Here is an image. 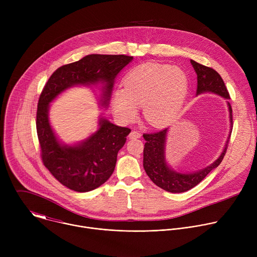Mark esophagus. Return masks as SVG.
Listing matches in <instances>:
<instances>
[{
	"mask_svg": "<svg viewBox=\"0 0 257 257\" xmlns=\"http://www.w3.org/2000/svg\"><path fill=\"white\" fill-rule=\"evenodd\" d=\"M141 137V133L138 131H131L129 134V138L130 139H137Z\"/></svg>",
	"mask_w": 257,
	"mask_h": 257,
	"instance_id": "esophagus-1",
	"label": "esophagus"
}]
</instances>
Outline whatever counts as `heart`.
I'll list each match as a JSON object with an SVG mask.
<instances>
[{"mask_svg":"<svg viewBox=\"0 0 257 257\" xmlns=\"http://www.w3.org/2000/svg\"><path fill=\"white\" fill-rule=\"evenodd\" d=\"M189 91L185 72L178 67L144 64L132 69L124 78V87H117L112 95L115 116L123 123H131L143 108L150 125L162 128L179 115Z\"/></svg>","mask_w":257,"mask_h":257,"instance_id":"heart-1","label":"heart"}]
</instances>
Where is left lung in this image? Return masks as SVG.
Instances as JSON below:
<instances>
[{
	"label": "left lung",
	"instance_id": "obj_1",
	"mask_svg": "<svg viewBox=\"0 0 257 257\" xmlns=\"http://www.w3.org/2000/svg\"><path fill=\"white\" fill-rule=\"evenodd\" d=\"M190 63L197 75L196 95L209 92L227 99L230 119V132L224 145V150L213 163L201 170L188 173L174 170L167 162L166 144L169 128H165L164 130L156 133L143 135V138L145 139L143 151V168L157 186L172 193H182L195 187L213 169L222 163L227 151L228 141L230 139L233 127L232 107L228 101V99H230V95L221 75L212 68L203 66L193 60H190Z\"/></svg>",
	"mask_w": 257,
	"mask_h": 257
}]
</instances>
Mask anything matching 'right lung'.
Returning a JSON list of instances; mask_svg holds the SVG:
<instances>
[{
    "mask_svg": "<svg viewBox=\"0 0 257 257\" xmlns=\"http://www.w3.org/2000/svg\"><path fill=\"white\" fill-rule=\"evenodd\" d=\"M132 60L133 57L125 55L85 56L57 69L42 91L36 113L42 159L51 174L71 190L88 192L102 185L113 174L118 153L131 130L101 116L95 132L82 141L66 144L58 138L51 125V102L71 87L100 84L99 103L107 107L117 75Z\"/></svg>",
    "mask_w": 257,
    "mask_h": 257,
    "instance_id": "right-lung-1",
    "label": "right lung"
}]
</instances>
